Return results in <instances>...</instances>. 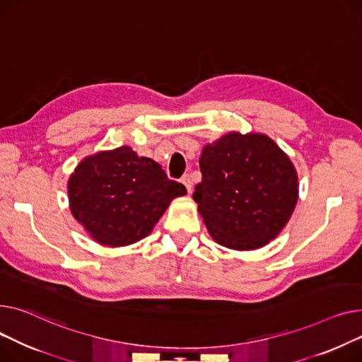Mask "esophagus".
Returning a JSON list of instances; mask_svg holds the SVG:
<instances>
[{
  "instance_id": "esophagus-1",
  "label": "esophagus",
  "mask_w": 362,
  "mask_h": 362,
  "mask_svg": "<svg viewBox=\"0 0 362 362\" xmlns=\"http://www.w3.org/2000/svg\"><path fill=\"white\" fill-rule=\"evenodd\" d=\"M181 181H182V184L185 185V188H187V191H188V193H191V178H189V175H188V174L182 175Z\"/></svg>"
}]
</instances>
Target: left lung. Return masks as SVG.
Segmentation results:
<instances>
[{"instance_id":"obj_1","label":"left lung","mask_w":362,"mask_h":362,"mask_svg":"<svg viewBox=\"0 0 362 362\" xmlns=\"http://www.w3.org/2000/svg\"><path fill=\"white\" fill-rule=\"evenodd\" d=\"M199 163L193 197L216 243L256 250L282 230L298 200V177L272 139L229 133L206 144Z\"/></svg>"}]
</instances>
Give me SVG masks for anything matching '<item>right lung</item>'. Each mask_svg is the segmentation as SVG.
Returning <instances> with one entry per match:
<instances>
[{"mask_svg":"<svg viewBox=\"0 0 362 362\" xmlns=\"http://www.w3.org/2000/svg\"><path fill=\"white\" fill-rule=\"evenodd\" d=\"M185 193L159 163L127 146L86 158L69 181L74 218L92 238L111 247L148 235L169 202Z\"/></svg>","mask_w":362,"mask_h":362,"instance_id":"right-lung-1","label":"right lung"}]
</instances>
